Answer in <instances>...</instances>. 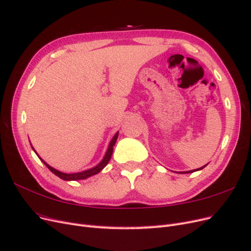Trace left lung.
<instances>
[{
  "label": "left lung",
  "mask_w": 251,
  "mask_h": 251,
  "mask_svg": "<svg viewBox=\"0 0 251 251\" xmlns=\"http://www.w3.org/2000/svg\"><path fill=\"white\" fill-rule=\"evenodd\" d=\"M207 165V164H206ZM206 165H204V166H202V168H200V169H197V170H193V171H188V172H181V174L183 173V174H188V173H193V172H197V171H200V170H202V169H204L205 166Z\"/></svg>",
  "instance_id": "obj_1"
}]
</instances>
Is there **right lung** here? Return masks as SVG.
<instances>
[{
    "instance_id": "1",
    "label": "right lung",
    "mask_w": 251,
    "mask_h": 251,
    "mask_svg": "<svg viewBox=\"0 0 251 251\" xmlns=\"http://www.w3.org/2000/svg\"><path fill=\"white\" fill-rule=\"evenodd\" d=\"M117 138H118V132L114 135V137L112 138V140H111V142H110V144H109V148H108V151H107V153H105V155H104V157H103V159L102 160L98 163L96 166H94V168H92V169H90V170H87V171H83V172H80V173H74V174H66V173H62V172H59V171H57V170H55V169H53L52 166H50L49 164H47L46 162H45L43 159L36 154V151H34V149H33V151H35V154L40 157V159L41 160L44 162V164L47 166V168L54 174V175H56L57 177H59L60 179H63V180H66V181H71V180H82V179H86V178H89V177H91V176H93V175H96V174H98L100 173L105 165H107L108 163H109V161H110V159H111V156H112V153H113V147L115 146V143H116V140H117Z\"/></svg>"
}]
</instances>
